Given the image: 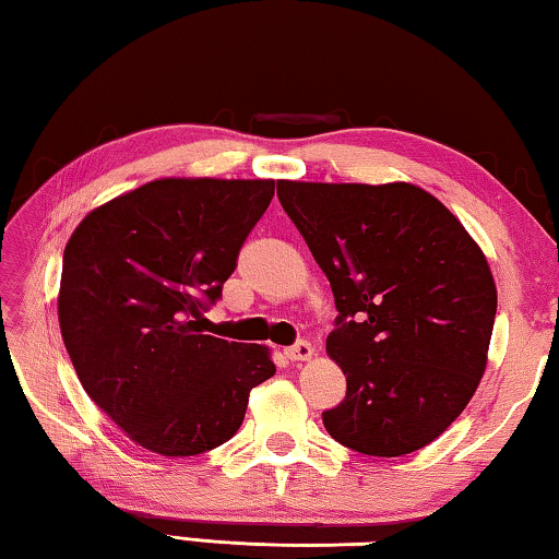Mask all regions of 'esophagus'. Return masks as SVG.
Returning a JSON list of instances; mask_svg holds the SVG:
<instances>
[{
    "mask_svg": "<svg viewBox=\"0 0 559 559\" xmlns=\"http://www.w3.org/2000/svg\"><path fill=\"white\" fill-rule=\"evenodd\" d=\"M313 345L308 343V340H298L296 345H290V347H286V357L290 359V362H302V359H310L313 357Z\"/></svg>",
    "mask_w": 559,
    "mask_h": 559,
    "instance_id": "1",
    "label": "esophagus"
}]
</instances>
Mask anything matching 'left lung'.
Returning a JSON list of instances; mask_svg holds the SVG:
<instances>
[{"mask_svg":"<svg viewBox=\"0 0 559 559\" xmlns=\"http://www.w3.org/2000/svg\"><path fill=\"white\" fill-rule=\"evenodd\" d=\"M281 206L335 296L328 355L347 394L330 437L367 456L427 447L484 377L496 283L478 243L437 197L394 185L278 182Z\"/></svg>","mask_w":559,"mask_h":559,"instance_id":"8db88e82","label":"left lung"}]
</instances>
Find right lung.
Segmentation results:
<instances>
[{
	"label": "right lung",
	"mask_w": 559,
	"mask_h": 559,
	"mask_svg": "<svg viewBox=\"0 0 559 559\" xmlns=\"http://www.w3.org/2000/svg\"><path fill=\"white\" fill-rule=\"evenodd\" d=\"M273 187L155 179L93 210L66 243L63 345L86 394L147 451L222 447L253 386L276 374L266 347L202 330Z\"/></svg>",
	"instance_id": "add662e5"
}]
</instances>
